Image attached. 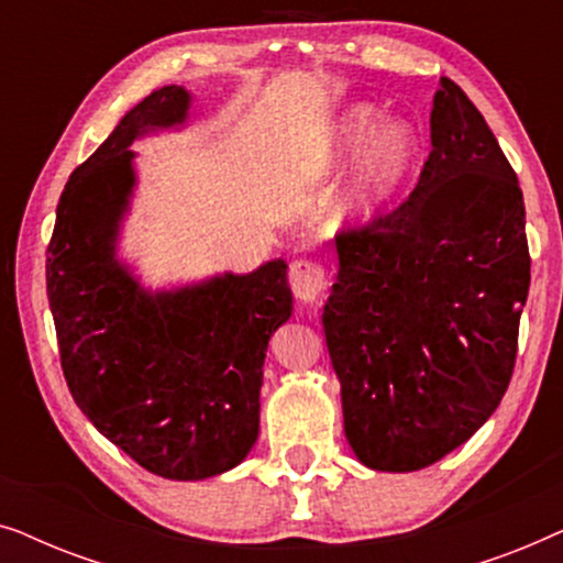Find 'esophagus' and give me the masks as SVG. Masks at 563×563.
<instances>
[{
  "label": "esophagus",
  "mask_w": 563,
  "mask_h": 563,
  "mask_svg": "<svg viewBox=\"0 0 563 563\" xmlns=\"http://www.w3.org/2000/svg\"><path fill=\"white\" fill-rule=\"evenodd\" d=\"M289 284L299 302H318L328 287L325 268L314 261H295L289 268Z\"/></svg>",
  "instance_id": "1"
}]
</instances>
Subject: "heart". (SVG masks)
Returning <instances> with one entry per match:
<instances>
[{
  "label": "heart",
  "instance_id": "obj_1",
  "mask_svg": "<svg viewBox=\"0 0 563 563\" xmlns=\"http://www.w3.org/2000/svg\"><path fill=\"white\" fill-rule=\"evenodd\" d=\"M422 164L426 141L420 128L407 118L382 122L379 107L361 102L338 114L314 168L328 179L351 166L338 202V220L349 228H366L402 202L418 181Z\"/></svg>",
  "mask_w": 563,
  "mask_h": 563
}]
</instances>
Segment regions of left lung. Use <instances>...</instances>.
Segmentation results:
<instances>
[{
    "label": "left lung",
    "mask_w": 563,
    "mask_h": 563,
    "mask_svg": "<svg viewBox=\"0 0 563 563\" xmlns=\"http://www.w3.org/2000/svg\"><path fill=\"white\" fill-rule=\"evenodd\" d=\"M430 143L410 199L335 238L322 310L345 438L374 472L435 464L489 420L510 384L530 287L518 176L445 76Z\"/></svg>",
    "instance_id": "8db88e82"
}]
</instances>
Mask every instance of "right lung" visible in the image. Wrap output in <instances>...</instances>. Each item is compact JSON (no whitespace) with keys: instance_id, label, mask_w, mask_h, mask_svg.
I'll return each instance as SVG.
<instances>
[{"instance_id":"1","label":"right lung","mask_w":563,"mask_h":563,"mask_svg":"<svg viewBox=\"0 0 563 563\" xmlns=\"http://www.w3.org/2000/svg\"><path fill=\"white\" fill-rule=\"evenodd\" d=\"M191 95L161 87L68 176L48 245V302L74 402L151 474H225L258 438L268 338L291 318L287 261L151 289L118 256L137 187L130 145L181 130Z\"/></svg>"}]
</instances>
